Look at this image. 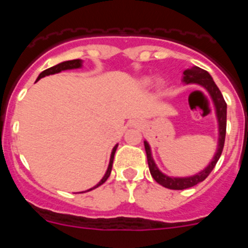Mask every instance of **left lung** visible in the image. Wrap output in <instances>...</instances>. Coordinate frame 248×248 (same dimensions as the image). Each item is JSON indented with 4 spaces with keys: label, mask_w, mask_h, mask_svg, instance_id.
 <instances>
[{
    "label": "left lung",
    "mask_w": 248,
    "mask_h": 248,
    "mask_svg": "<svg viewBox=\"0 0 248 248\" xmlns=\"http://www.w3.org/2000/svg\"><path fill=\"white\" fill-rule=\"evenodd\" d=\"M184 82L186 84L189 83H198V84L202 85L206 91L209 92L210 95H211L212 100L215 103V108H216V115H217V122H218V145H217V151L215 154L214 159H212L211 163L209 164L207 168H205V170H202L199 174L194 175V176L189 177H170L168 175H164L163 172L160 171L159 169L155 165L153 156H151L150 146L146 141H144V146H145L146 151V157H148V165L149 170H150L151 176L154 177V180L157 184L163 185L164 187H168V189L171 190H184L189 189L192 186L198 185L199 183L203 181L206 177L209 176L210 172L214 170L215 165L220 159L221 154H222L223 144H225V137H226V113H227V104L223 99L222 94H221L220 89L217 88V85L215 84V82L212 80V77L209 73L201 68L196 67H190L187 68L186 71H184Z\"/></svg>",
    "instance_id": "1"
}]
</instances>
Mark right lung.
<instances>
[{
  "mask_svg": "<svg viewBox=\"0 0 248 248\" xmlns=\"http://www.w3.org/2000/svg\"><path fill=\"white\" fill-rule=\"evenodd\" d=\"M82 67V61L80 59H73V61H67V62H62L59 63V64L54 65V67H50L48 68V69H46V71H43L42 73L39 74L38 78H37V80H39L41 78H43V77L46 76H49V74H54V73H59V72L62 71H67V69H76V68H80ZM118 145H115L113 148V151H111V155H110V161H109V166H108V170H107V172H105L104 177H103L102 180L99 181V183L97 184V185L94 186V187H92V189H89L88 191H91V190L95 189V187H98V186H100L102 184H104L105 181H107V179H108L109 176H110V171H111V166H113V160H114V154H115V150H117Z\"/></svg>",
  "mask_w": 248,
  "mask_h": 248,
  "instance_id": "1",
  "label": "right lung"
}]
</instances>
